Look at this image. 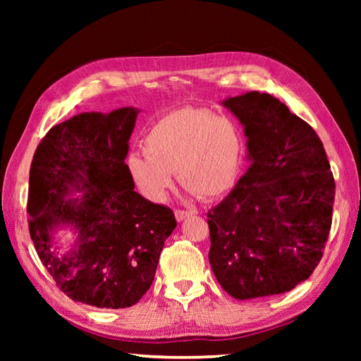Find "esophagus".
<instances>
[{
    "instance_id": "34e87169",
    "label": "esophagus",
    "mask_w": 361,
    "mask_h": 361,
    "mask_svg": "<svg viewBox=\"0 0 361 361\" xmlns=\"http://www.w3.org/2000/svg\"><path fill=\"white\" fill-rule=\"evenodd\" d=\"M190 215H192V212H190V211H180V209H176L174 211V216H176V220L180 223V221H183L185 218L187 216H190Z\"/></svg>"
}]
</instances>
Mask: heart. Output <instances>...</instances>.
Returning a JSON list of instances; mask_svg holds the SVG:
<instances>
[{
    "label": "heart",
    "mask_w": 361,
    "mask_h": 361,
    "mask_svg": "<svg viewBox=\"0 0 361 361\" xmlns=\"http://www.w3.org/2000/svg\"><path fill=\"white\" fill-rule=\"evenodd\" d=\"M146 154H130L126 169L138 191L164 202L173 173L191 195L215 199L232 187L241 161V135L231 118L202 108L161 117L143 141Z\"/></svg>",
    "instance_id": "b5f03b06"
}]
</instances>
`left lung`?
<instances>
[{
    "label": "left lung",
    "mask_w": 361,
    "mask_h": 361,
    "mask_svg": "<svg viewBox=\"0 0 361 361\" xmlns=\"http://www.w3.org/2000/svg\"><path fill=\"white\" fill-rule=\"evenodd\" d=\"M244 126L250 167L207 212L209 264L236 300L292 290L319 264L336 183L313 128L277 97L248 92L223 102Z\"/></svg>",
    "instance_id": "obj_1"
}]
</instances>
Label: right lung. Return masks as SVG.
Segmentation results:
<instances>
[{
    "label": "right lung",
    "mask_w": 361,
    "mask_h": 361,
    "mask_svg": "<svg viewBox=\"0 0 361 361\" xmlns=\"http://www.w3.org/2000/svg\"><path fill=\"white\" fill-rule=\"evenodd\" d=\"M138 113L123 106L71 117L48 130L30 169L28 227L42 264L69 298L101 309L140 301L176 227L173 211L141 197L128 173ZM63 228L75 238L60 255Z\"/></svg>",
    "instance_id": "1"
}]
</instances>
